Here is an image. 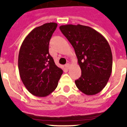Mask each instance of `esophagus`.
I'll return each instance as SVG.
<instances>
[{"instance_id":"esophagus-1","label":"esophagus","mask_w":127,"mask_h":127,"mask_svg":"<svg viewBox=\"0 0 127 127\" xmlns=\"http://www.w3.org/2000/svg\"><path fill=\"white\" fill-rule=\"evenodd\" d=\"M65 67L67 68V69H69L70 68V64L69 63H67L65 65Z\"/></svg>"}]
</instances>
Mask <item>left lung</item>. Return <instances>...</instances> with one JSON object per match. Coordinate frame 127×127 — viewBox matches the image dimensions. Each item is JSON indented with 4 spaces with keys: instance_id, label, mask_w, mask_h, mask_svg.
Listing matches in <instances>:
<instances>
[{
    "instance_id": "obj_1",
    "label": "left lung",
    "mask_w": 127,
    "mask_h": 127,
    "mask_svg": "<svg viewBox=\"0 0 127 127\" xmlns=\"http://www.w3.org/2000/svg\"><path fill=\"white\" fill-rule=\"evenodd\" d=\"M60 30L73 47L82 74L76 86L88 95L104 88L112 72L113 56L106 39L90 27L82 25L61 26Z\"/></svg>"
}]
</instances>
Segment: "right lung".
Segmentation results:
<instances>
[{"mask_svg": "<svg viewBox=\"0 0 127 127\" xmlns=\"http://www.w3.org/2000/svg\"><path fill=\"white\" fill-rule=\"evenodd\" d=\"M57 24L47 23L34 28L21 45L18 69L21 80L33 95L46 97L57 87L63 72L49 53V41Z\"/></svg>", "mask_w": 127, "mask_h": 127, "instance_id": "obj_1", "label": "right lung"}]
</instances>
